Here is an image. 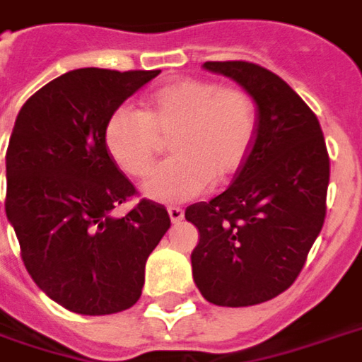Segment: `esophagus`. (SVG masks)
Masks as SVG:
<instances>
[{"mask_svg":"<svg viewBox=\"0 0 362 362\" xmlns=\"http://www.w3.org/2000/svg\"><path fill=\"white\" fill-rule=\"evenodd\" d=\"M168 216H170V221L176 225L184 219V211H182L180 207H168Z\"/></svg>","mask_w":362,"mask_h":362,"instance_id":"esophagus-1","label":"esophagus"}]
</instances>
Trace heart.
<instances>
[{
  "label": "heart",
  "mask_w": 362,
  "mask_h": 362,
  "mask_svg": "<svg viewBox=\"0 0 362 362\" xmlns=\"http://www.w3.org/2000/svg\"><path fill=\"white\" fill-rule=\"evenodd\" d=\"M257 135V110L243 90L207 80H178L146 98L145 111L113 110L103 141L113 163L143 178L155 163L160 139L173 158L143 184L146 198L173 206L204 194L214 180L223 184L243 168Z\"/></svg>",
  "instance_id": "heart-1"
}]
</instances>
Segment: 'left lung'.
<instances>
[{"label":"left lung","instance_id":"8db88e82","mask_svg":"<svg viewBox=\"0 0 362 362\" xmlns=\"http://www.w3.org/2000/svg\"><path fill=\"white\" fill-rule=\"evenodd\" d=\"M204 68L241 86L259 117L231 186L186 207L199 231L192 274L211 304H262L292 286L322 231L329 156L317 117L280 76L243 60Z\"/></svg>","mask_w":362,"mask_h":362}]
</instances>
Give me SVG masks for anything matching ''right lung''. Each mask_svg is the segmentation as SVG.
<instances>
[{
    "label": "right lung",
    "mask_w": 362,
    "mask_h": 362,
    "mask_svg": "<svg viewBox=\"0 0 362 362\" xmlns=\"http://www.w3.org/2000/svg\"><path fill=\"white\" fill-rule=\"evenodd\" d=\"M160 70L78 68L31 95L5 155V214L35 284L70 312L107 315L137 302L145 264L170 227L163 206L135 194L105 148L113 110Z\"/></svg>",
    "instance_id": "right-lung-1"
}]
</instances>
